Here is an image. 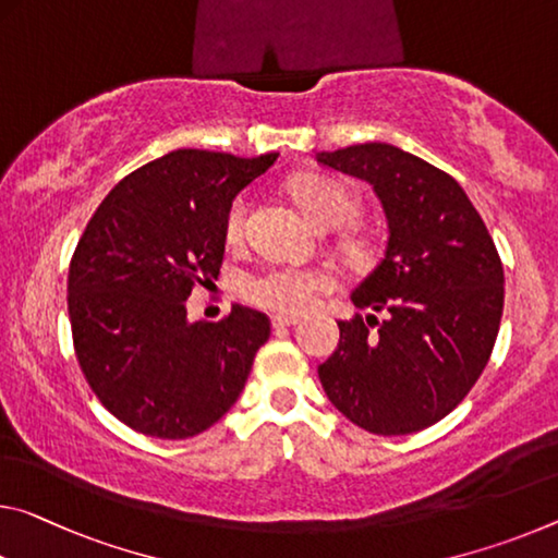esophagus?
<instances>
[{
  "label": "esophagus",
  "instance_id": "1",
  "mask_svg": "<svg viewBox=\"0 0 558 558\" xmlns=\"http://www.w3.org/2000/svg\"><path fill=\"white\" fill-rule=\"evenodd\" d=\"M270 323H272V327H276V330H280V327H290V325H295V323H298V315L276 313V315L270 317Z\"/></svg>",
  "mask_w": 558,
  "mask_h": 558
}]
</instances>
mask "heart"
<instances>
[{"label": "heart", "mask_w": 558, "mask_h": 558, "mask_svg": "<svg viewBox=\"0 0 558 558\" xmlns=\"http://www.w3.org/2000/svg\"><path fill=\"white\" fill-rule=\"evenodd\" d=\"M293 196L305 210V216L313 220L317 228L330 231L350 223L360 214V201L348 185L327 179H315L305 175L293 183ZM247 216V198L238 196L226 216V238L228 241H241L245 231ZM348 253L352 260H365L367 247L352 241L348 243ZM335 288L332 272L315 265H295V263H278L268 265L253 276L245 278L243 293L251 303L268 307L278 313H303L315 305V300L327 290Z\"/></svg>", "instance_id": "heart-1"}]
</instances>
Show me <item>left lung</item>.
I'll return each instance as SVG.
<instances>
[{
    "mask_svg": "<svg viewBox=\"0 0 558 558\" xmlns=\"http://www.w3.org/2000/svg\"><path fill=\"white\" fill-rule=\"evenodd\" d=\"M315 161L367 181L387 218L383 260L350 295L369 313L338 323V350L317 375L357 427L412 435L447 417L489 362L504 311L499 253L462 185L420 156L369 141Z\"/></svg>",
    "mask_w": 558,
    "mask_h": 558,
    "instance_id": "1",
    "label": "left lung"
}]
</instances>
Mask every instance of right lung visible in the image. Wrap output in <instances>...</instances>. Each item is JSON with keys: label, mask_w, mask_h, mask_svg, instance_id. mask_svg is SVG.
<instances>
[{"label": "right lung", "mask_w": 558, "mask_h": 558, "mask_svg": "<svg viewBox=\"0 0 558 558\" xmlns=\"http://www.w3.org/2000/svg\"><path fill=\"white\" fill-rule=\"evenodd\" d=\"M278 154L179 148L113 185L69 265V320L101 404L141 435L196 437L241 397L270 320L233 305L189 320L191 290L218 280L233 198Z\"/></svg>", "instance_id": "obj_1"}]
</instances>
